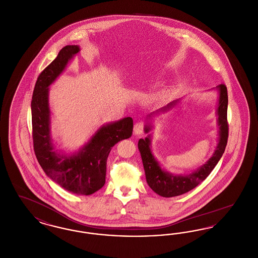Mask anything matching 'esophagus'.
I'll use <instances>...</instances> for the list:
<instances>
[{"label":"esophagus","instance_id":"obj_1","mask_svg":"<svg viewBox=\"0 0 258 258\" xmlns=\"http://www.w3.org/2000/svg\"><path fill=\"white\" fill-rule=\"evenodd\" d=\"M144 127H145V123L143 121H138L137 123H135V127H134L135 135H141L143 133Z\"/></svg>","mask_w":258,"mask_h":258}]
</instances>
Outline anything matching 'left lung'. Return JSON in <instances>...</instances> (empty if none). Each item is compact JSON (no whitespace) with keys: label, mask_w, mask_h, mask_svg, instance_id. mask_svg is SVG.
Wrapping results in <instances>:
<instances>
[{"label":"left lung","mask_w":258,"mask_h":258,"mask_svg":"<svg viewBox=\"0 0 258 258\" xmlns=\"http://www.w3.org/2000/svg\"><path fill=\"white\" fill-rule=\"evenodd\" d=\"M220 91V99L218 107L219 125H220V141L214 156L208 160V162L202 165L197 171L187 176H173L167 172L163 171L155 160L150 150V137L145 139H139L138 149L141 154L142 162L145 170L146 180L149 186L160 197H173L184 195L185 192L194 189L200 183H202L215 168L219 160H221L222 154L227 144L228 139V122H227V105L228 96L227 88L224 84L218 86ZM176 101L169 103L167 106L160 110L165 111L171 106H174ZM150 127L146 126L145 132L148 133Z\"/></svg>","instance_id":"1"}]
</instances>
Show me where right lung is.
<instances>
[{"label": "right lung", "instance_id": "right-lung-1", "mask_svg": "<svg viewBox=\"0 0 258 258\" xmlns=\"http://www.w3.org/2000/svg\"><path fill=\"white\" fill-rule=\"evenodd\" d=\"M78 51L77 45L64 46L57 58L38 75L31 103L32 136L37 161L46 175L73 194L90 196L105 184L106 161L111 149L119 141L132 136L134 120L126 117L100 127L86 146L73 157L60 156L53 151L47 88Z\"/></svg>", "mask_w": 258, "mask_h": 258}]
</instances>
